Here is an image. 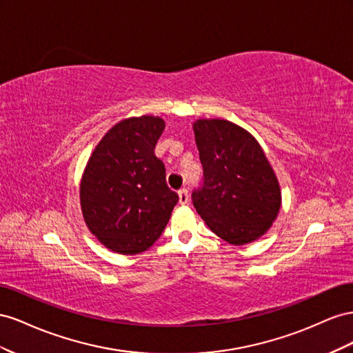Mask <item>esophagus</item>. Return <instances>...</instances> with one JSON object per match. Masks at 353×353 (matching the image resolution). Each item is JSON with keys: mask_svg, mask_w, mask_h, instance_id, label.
<instances>
[{"mask_svg": "<svg viewBox=\"0 0 353 353\" xmlns=\"http://www.w3.org/2000/svg\"><path fill=\"white\" fill-rule=\"evenodd\" d=\"M177 195H179V203H180V204H182V205L188 204L189 195H188V190H186V189H180L179 192H177Z\"/></svg>", "mask_w": 353, "mask_h": 353, "instance_id": "obj_1", "label": "esophagus"}]
</instances>
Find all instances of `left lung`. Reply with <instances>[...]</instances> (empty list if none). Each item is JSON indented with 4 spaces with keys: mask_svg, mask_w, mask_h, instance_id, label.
Segmentation results:
<instances>
[{
    "mask_svg": "<svg viewBox=\"0 0 353 353\" xmlns=\"http://www.w3.org/2000/svg\"><path fill=\"white\" fill-rule=\"evenodd\" d=\"M195 142L204 185L194 207L213 232L244 245L268 232L281 208L274 168L253 134L226 119H196Z\"/></svg>",
    "mask_w": 353,
    "mask_h": 353,
    "instance_id": "1",
    "label": "left lung"
}]
</instances>
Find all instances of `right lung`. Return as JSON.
I'll return each instance as SVG.
<instances>
[{
    "mask_svg": "<svg viewBox=\"0 0 353 353\" xmlns=\"http://www.w3.org/2000/svg\"><path fill=\"white\" fill-rule=\"evenodd\" d=\"M164 128L159 117L125 118L88 158L79 183L83 217L90 232L115 253L148 250L163 234L179 201L154 152Z\"/></svg>",
    "mask_w": 353,
    "mask_h": 353,
    "instance_id": "add662e5",
    "label": "right lung"
}]
</instances>
